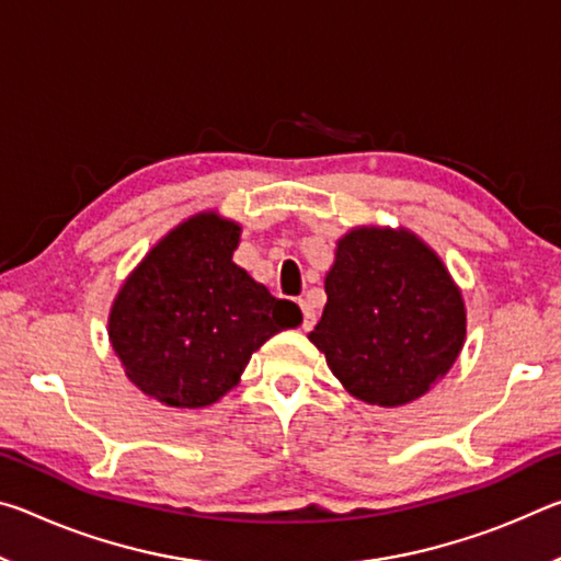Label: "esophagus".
Returning a JSON list of instances; mask_svg holds the SVG:
<instances>
[{
  "label": "esophagus",
  "instance_id": "esophagus-1",
  "mask_svg": "<svg viewBox=\"0 0 561 561\" xmlns=\"http://www.w3.org/2000/svg\"><path fill=\"white\" fill-rule=\"evenodd\" d=\"M299 307H301V314H304V331H309V329H314V324H317V311H314V307H311L309 301H304V299H299Z\"/></svg>",
  "mask_w": 561,
  "mask_h": 561
}]
</instances>
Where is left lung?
Listing matches in <instances>:
<instances>
[{
  "mask_svg": "<svg viewBox=\"0 0 561 561\" xmlns=\"http://www.w3.org/2000/svg\"><path fill=\"white\" fill-rule=\"evenodd\" d=\"M324 289V314L309 341L358 401L411 403L460 356L462 291L438 252L405 227H351L336 242Z\"/></svg>",
  "mask_w": 561,
  "mask_h": 561,
  "instance_id": "obj_1",
  "label": "left lung"
}]
</instances>
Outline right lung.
I'll use <instances>...</instances> for the list:
<instances>
[{"label": "right lung", "mask_w": 561, "mask_h": 561, "mask_svg": "<svg viewBox=\"0 0 561 561\" xmlns=\"http://www.w3.org/2000/svg\"><path fill=\"white\" fill-rule=\"evenodd\" d=\"M240 222L203 210L158 240L108 314V341L128 381L170 408H205L232 391L254 351L301 324L232 262Z\"/></svg>", "instance_id": "add662e5"}]
</instances>
